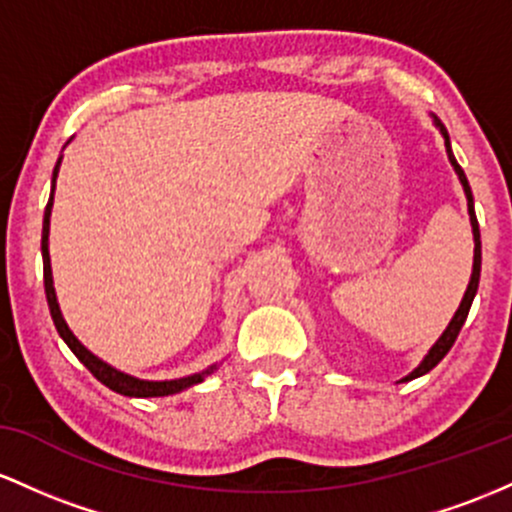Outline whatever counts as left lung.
Instances as JSON below:
<instances>
[{
	"mask_svg": "<svg viewBox=\"0 0 512 512\" xmlns=\"http://www.w3.org/2000/svg\"><path fill=\"white\" fill-rule=\"evenodd\" d=\"M433 123L438 125V130L442 132V137H445V149H447V159H450V164L455 166V174L459 176V183H462L464 188V195H467V208H469V222H472V232H474V268H472V280H469L467 285V292H464L462 302H459V309L455 312V317H452L450 324H447V329L442 331V336L435 341V346L428 350V355L423 358V363L416 367V370L411 372V375H406L401 382H409V380H416V377L426 375V372L433 370L435 365L440 363L442 358H445L447 353H450V348L455 346L459 331H462L464 321H467V314H469V307H472L474 302V295L476 290H479V275H481V234H479V222H476V212H474V198H472V188H469V181L467 176H464L462 166L457 164L455 154H452V147H450V135H447L445 125L440 123L438 118L433 116Z\"/></svg>",
	"mask_w": 512,
	"mask_h": 512,
	"instance_id": "obj_1",
	"label": "left lung"
}]
</instances>
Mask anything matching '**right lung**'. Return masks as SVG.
Segmentation results:
<instances>
[{
	"instance_id": "obj_1",
	"label": "right lung",
	"mask_w": 512,
	"mask_h": 512,
	"mask_svg": "<svg viewBox=\"0 0 512 512\" xmlns=\"http://www.w3.org/2000/svg\"><path fill=\"white\" fill-rule=\"evenodd\" d=\"M60 162L62 157L57 159L55 169H53V188H50V200L45 205V217H43V239H40V251H43V280H45V297H48V307H50V317L55 321V329L62 336V341L70 346V350L82 360L86 370L96 377L101 384H106L108 389L113 392L123 394V396H137V399H147V396H169L176 392H183V389L193 387V384L203 382L205 377L215 370L217 365L208 367L203 372H195L191 377H181V380H164V382H149V380H137V377L125 375V372L116 370L108 363H103L101 358H96L91 350H86L82 343L77 341V336L70 331L67 321L62 319L60 312V304H57L55 297V287H53V268H50V251H48V234H50V212H53V195H55V179H57V171H60Z\"/></svg>"
}]
</instances>
